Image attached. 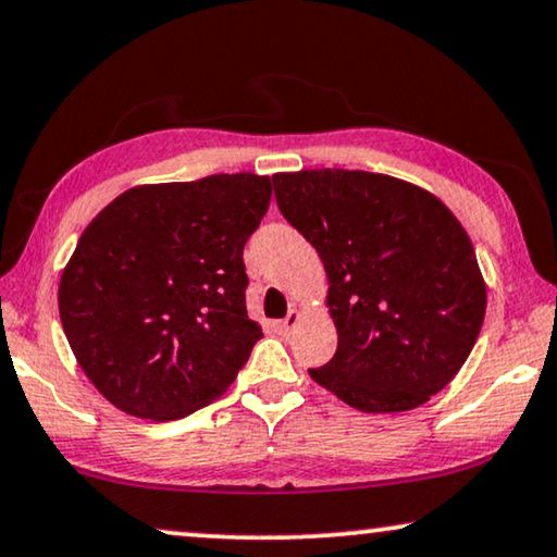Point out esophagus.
<instances>
[{
	"label": "esophagus",
	"mask_w": 557,
	"mask_h": 557,
	"mask_svg": "<svg viewBox=\"0 0 557 557\" xmlns=\"http://www.w3.org/2000/svg\"><path fill=\"white\" fill-rule=\"evenodd\" d=\"M298 321H301V313H298L296 309H292V311L286 313V319L278 321V329H281V332H284V334H288V332H294Z\"/></svg>",
	"instance_id": "34e87169"
}]
</instances>
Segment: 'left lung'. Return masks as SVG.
Returning <instances> with one entry per match:
<instances>
[{"instance_id":"left-lung-1","label":"left lung","mask_w":557,"mask_h":557,"mask_svg":"<svg viewBox=\"0 0 557 557\" xmlns=\"http://www.w3.org/2000/svg\"><path fill=\"white\" fill-rule=\"evenodd\" d=\"M278 211L317 248L338 346L311 379L369 414L407 412L453 382L485 319L472 240L432 193L367 171L273 175Z\"/></svg>"}]
</instances>
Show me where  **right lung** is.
I'll return each mask as SVG.
<instances>
[{
	"label": "right lung",
	"mask_w": 557,
	"mask_h": 557,
	"mask_svg": "<svg viewBox=\"0 0 557 557\" xmlns=\"http://www.w3.org/2000/svg\"><path fill=\"white\" fill-rule=\"evenodd\" d=\"M271 178L138 185L102 208L60 278V319L87 379L123 412L171 422L228 389L263 336L244 246Z\"/></svg>",
	"instance_id": "right-lung-1"
}]
</instances>
